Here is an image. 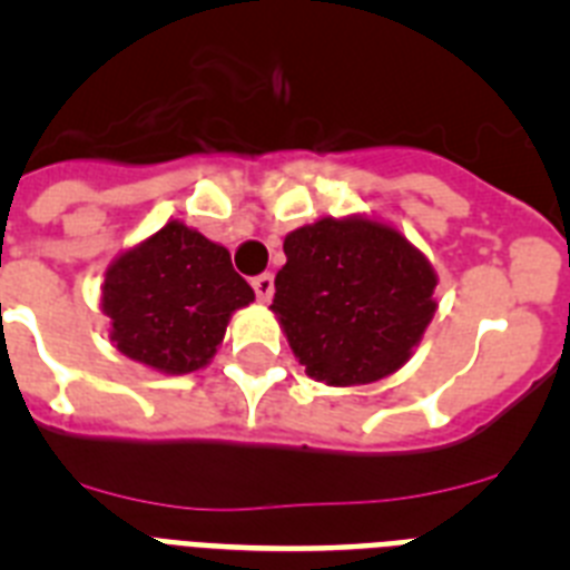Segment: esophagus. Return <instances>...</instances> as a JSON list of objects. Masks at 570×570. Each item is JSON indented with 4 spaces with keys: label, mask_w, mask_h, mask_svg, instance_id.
Instances as JSON below:
<instances>
[{
    "label": "esophagus",
    "mask_w": 570,
    "mask_h": 570,
    "mask_svg": "<svg viewBox=\"0 0 570 570\" xmlns=\"http://www.w3.org/2000/svg\"><path fill=\"white\" fill-rule=\"evenodd\" d=\"M254 291H256V299L259 302H271V296H274V276L271 274H259L254 276Z\"/></svg>",
    "instance_id": "34e87169"
}]
</instances>
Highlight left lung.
Here are the masks:
<instances>
[{"mask_svg":"<svg viewBox=\"0 0 570 570\" xmlns=\"http://www.w3.org/2000/svg\"><path fill=\"white\" fill-rule=\"evenodd\" d=\"M279 328L305 374L331 387L396 374L436 314V271L394 225L322 216L285 236Z\"/></svg>","mask_w":570,"mask_h":570,"instance_id":"1","label":"left lung"}]
</instances>
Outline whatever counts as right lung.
<instances>
[{
  "label": "right lung",
  "instance_id": "add662e5",
  "mask_svg": "<svg viewBox=\"0 0 570 570\" xmlns=\"http://www.w3.org/2000/svg\"><path fill=\"white\" fill-rule=\"evenodd\" d=\"M254 288L228 248L170 219L105 271L102 314L119 354L159 374H194L214 360L234 311Z\"/></svg>",
  "mask_w": 570,
  "mask_h": 570
}]
</instances>
